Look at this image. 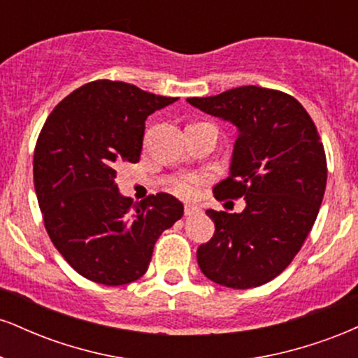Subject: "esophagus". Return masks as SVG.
I'll list each match as a JSON object with an SVG mask.
<instances>
[{
	"label": "esophagus",
	"mask_w": 358,
	"mask_h": 358,
	"mask_svg": "<svg viewBox=\"0 0 358 358\" xmlns=\"http://www.w3.org/2000/svg\"><path fill=\"white\" fill-rule=\"evenodd\" d=\"M202 212V208L199 207V205H185V215L190 217V215H199V213Z\"/></svg>",
	"instance_id": "esophagus-1"
}]
</instances>
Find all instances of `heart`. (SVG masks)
I'll list each match as a JSON object with an SVG mask.
<instances>
[{"instance_id":"heart-1","label":"heart","mask_w":358,"mask_h":358,"mask_svg":"<svg viewBox=\"0 0 358 358\" xmlns=\"http://www.w3.org/2000/svg\"><path fill=\"white\" fill-rule=\"evenodd\" d=\"M175 190L182 196H192L195 193V180L190 178V176H185V178L176 183Z\"/></svg>"}]
</instances>
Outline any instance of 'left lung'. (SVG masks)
<instances>
[{"mask_svg": "<svg viewBox=\"0 0 358 358\" xmlns=\"http://www.w3.org/2000/svg\"><path fill=\"white\" fill-rule=\"evenodd\" d=\"M187 101L237 127L231 171L213 193L245 200L241 213L207 210L215 232L196 249L200 269L234 289L264 285L289 266L322 205L327 158L315 122L294 97L257 85Z\"/></svg>", "mask_w": 358, "mask_h": 358, "instance_id": "1", "label": "left lung"}]
</instances>
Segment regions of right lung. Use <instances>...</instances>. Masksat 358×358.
Segmentation results:
<instances>
[{
	"label": "right lung",
	"mask_w": 358,
	"mask_h": 358,
	"mask_svg": "<svg viewBox=\"0 0 358 358\" xmlns=\"http://www.w3.org/2000/svg\"><path fill=\"white\" fill-rule=\"evenodd\" d=\"M176 99L126 82L94 80L69 94L45 121L34 156L45 229L90 281H136L162 232L182 219L183 203L170 193L133 203L116 183L117 165L139 162L148 116Z\"/></svg>",
	"instance_id": "1"
}]
</instances>
